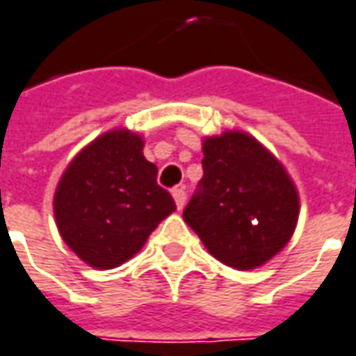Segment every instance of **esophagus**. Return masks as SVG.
I'll return each mask as SVG.
<instances>
[{
    "instance_id": "esophagus-1",
    "label": "esophagus",
    "mask_w": 356,
    "mask_h": 356,
    "mask_svg": "<svg viewBox=\"0 0 356 356\" xmlns=\"http://www.w3.org/2000/svg\"><path fill=\"white\" fill-rule=\"evenodd\" d=\"M173 198H175V204H177V210H183L186 202L185 186H177V188H173Z\"/></svg>"
}]
</instances>
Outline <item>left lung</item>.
<instances>
[{"label": "left lung", "mask_w": 356, "mask_h": 356, "mask_svg": "<svg viewBox=\"0 0 356 356\" xmlns=\"http://www.w3.org/2000/svg\"><path fill=\"white\" fill-rule=\"evenodd\" d=\"M204 175L183 220L208 252L235 270L277 254L299 220V193L283 163L243 131L202 140Z\"/></svg>", "instance_id": "left-lung-1"}]
</instances>
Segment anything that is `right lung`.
I'll return each mask as SVG.
<instances>
[{
    "mask_svg": "<svg viewBox=\"0 0 356 356\" xmlns=\"http://www.w3.org/2000/svg\"><path fill=\"white\" fill-rule=\"evenodd\" d=\"M143 148L138 133L108 131L74 156L57 183L59 235L92 268L111 270L131 260L158 223L175 212Z\"/></svg>",
    "mask_w": 356,
    "mask_h": 356,
    "instance_id": "right-lung-1",
    "label": "right lung"
}]
</instances>
